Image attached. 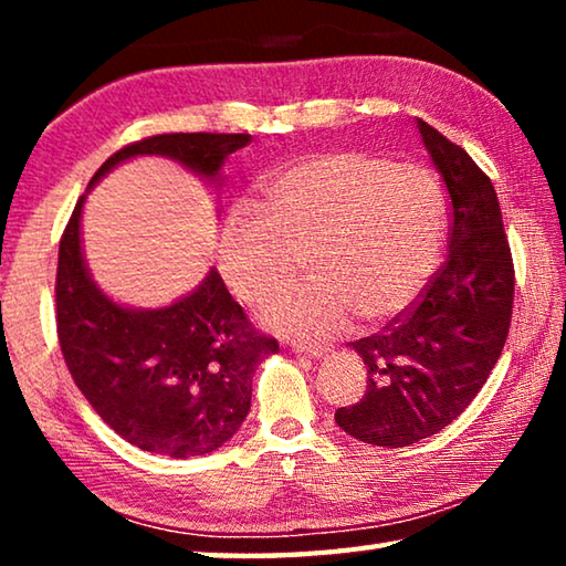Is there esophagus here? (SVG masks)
Returning a JSON list of instances; mask_svg holds the SVG:
<instances>
[{
	"mask_svg": "<svg viewBox=\"0 0 566 566\" xmlns=\"http://www.w3.org/2000/svg\"><path fill=\"white\" fill-rule=\"evenodd\" d=\"M294 352L304 354V357H310L314 361H319L324 354H327V349H324V347H306V344H294Z\"/></svg>",
	"mask_w": 566,
	"mask_h": 566,
	"instance_id": "1",
	"label": "esophagus"
}]
</instances>
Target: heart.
I'll list each match as a JSON object with an SVG mask.
<instances>
[{
	"label": "heart",
	"mask_w": 566,
	"mask_h": 566,
	"mask_svg": "<svg viewBox=\"0 0 566 566\" xmlns=\"http://www.w3.org/2000/svg\"><path fill=\"white\" fill-rule=\"evenodd\" d=\"M444 199L424 167L357 149L317 151L266 179L252 209L219 234V272L239 300L262 304L292 280H312L264 306L282 337L327 342L354 317L385 327L432 282L444 247Z\"/></svg>",
	"instance_id": "heart-1"
}]
</instances>
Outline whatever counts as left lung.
<instances>
[{
  "label": "left lung",
  "mask_w": 566,
  "mask_h": 566,
  "mask_svg": "<svg viewBox=\"0 0 566 566\" xmlns=\"http://www.w3.org/2000/svg\"><path fill=\"white\" fill-rule=\"evenodd\" d=\"M427 155L452 205L449 254L405 317L352 342L367 367V391L334 421L375 447H409L462 415L504 349L514 266L490 177L462 147L417 119Z\"/></svg>",
  "instance_id": "1"
}]
</instances>
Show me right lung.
Instances as JSON below:
<instances>
[{
	"label": "right lung",
	"instance_id": "1",
	"mask_svg": "<svg viewBox=\"0 0 566 566\" xmlns=\"http://www.w3.org/2000/svg\"><path fill=\"white\" fill-rule=\"evenodd\" d=\"M249 134H157L112 155L90 189L137 157H165L214 189L222 165ZM84 195L60 242L56 334L74 385L129 444L175 459L214 452L237 434L252 405L260 364L280 352L252 327L209 270L195 290L165 306H129L102 290L82 242Z\"/></svg>",
	"mask_w": 566,
	"mask_h": 566
}]
</instances>
